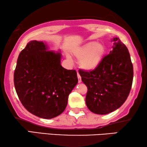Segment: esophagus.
I'll list each match as a JSON object with an SVG mask.
<instances>
[{
  "label": "esophagus",
  "mask_w": 147,
  "mask_h": 147,
  "mask_svg": "<svg viewBox=\"0 0 147 147\" xmlns=\"http://www.w3.org/2000/svg\"><path fill=\"white\" fill-rule=\"evenodd\" d=\"M78 82H79V83H81L82 78H81V76H80V74L78 73Z\"/></svg>",
  "instance_id": "esophagus-1"
}]
</instances>
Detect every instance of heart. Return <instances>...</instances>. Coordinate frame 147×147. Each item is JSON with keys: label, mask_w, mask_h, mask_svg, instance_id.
I'll return each instance as SVG.
<instances>
[{"label": "heart", "mask_w": 147, "mask_h": 147, "mask_svg": "<svg viewBox=\"0 0 147 147\" xmlns=\"http://www.w3.org/2000/svg\"><path fill=\"white\" fill-rule=\"evenodd\" d=\"M105 51V46L101 42L90 41L76 51L74 55L78 59H80V67L85 71H90L100 65Z\"/></svg>", "instance_id": "heart-1"}]
</instances>
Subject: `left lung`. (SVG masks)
I'll use <instances>...</instances> for the list:
<instances>
[{
    "label": "left lung",
    "mask_w": 147,
    "mask_h": 147,
    "mask_svg": "<svg viewBox=\"0 0 147 147\" xmlns=\"http://www.w3.org/2000/svg\"><path fill=\"white\" fill-rule=\"evenodd\" d=\"M112 50L91 71L80 70L88 88L86 103L97 114H109L119 108L129 95L133 80V66L127 47L114 37Z\"/></svg>",
    "instance_id": "left-lung-1"
}]
</instances>
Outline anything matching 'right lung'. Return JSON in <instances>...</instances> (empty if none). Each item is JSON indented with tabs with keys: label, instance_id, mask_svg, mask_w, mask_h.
I'll return each instance as SVG.
<instances>
[{
	"label": "right lung",
	"instance_id": "obj_1",
	"mask_svg": "<svg viewBox=\"0 0 147 147\" xmlns=\"http://www.w3.org/2000/svg\"><path fill=\"white\" fill-rule=\"evenodd\" d=\"M43 41H29L17 59L14 84L20 101L30 113L45 119L61 114L77 85L75 70L61 65V53Z\"/></svg>",
	"mask_w": 147,
	"mask_h": 147
}]
</instances>
